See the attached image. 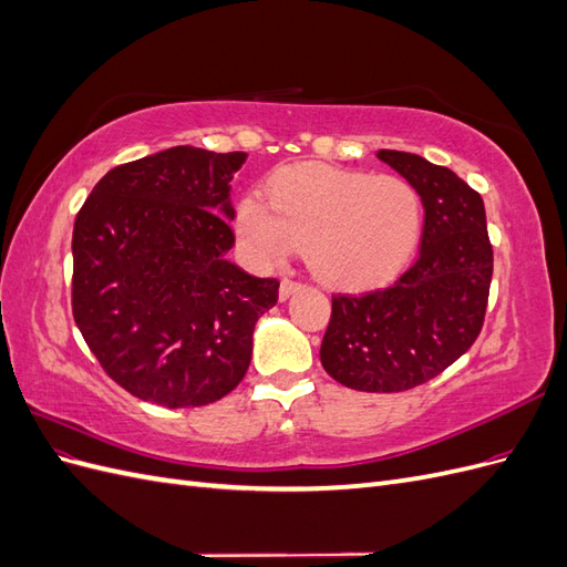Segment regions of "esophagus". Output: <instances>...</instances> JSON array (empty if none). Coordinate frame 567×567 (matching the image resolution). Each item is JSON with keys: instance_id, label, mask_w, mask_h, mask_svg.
I'll return each mask as SVG.
<instances>
[{"instance_id": "1", "label": "esophagus", "mask_w": 567, "mask_h": 567, "mask_svg": "<svg viewBox=\"0 0 567 567\" xmlns=\"http://www.w3.org/2000/svg\"><path fill=\"white\" fill-rule=\"evenodd\" d=\"M300 288V284L298 281H290V279H284L281 281V286H279V300H288L290 296L296 293V290Z\"/></svg>"}]
</instances>
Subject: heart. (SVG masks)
<instances>
[{
  "label": "heart",
  "instance_id": "heart-1",
  "mask_svg": "<svg viewBox=\"0 0 567 567\" xmlns=\"http://www.w3.org/2000/svg\"><path fill=\"white\" fill-rule=\"evenodd\" d=\"M236 210L238 241L250 265L271 267L305 246V262L333 288H369L398 274L416 250L423 208L406 179L323 163H296Z\"/></svg>",
  "mask_w": 567,
  "mask_h": 567
}]
</instances>
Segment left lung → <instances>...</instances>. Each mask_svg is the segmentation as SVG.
I'll return each mask as SVG.
<instances>
[{
  "instance_id": "1",
  "label": "left lung",
  "mask_w": 567,
  "mask_h": 567,
  "mask_svg": "<svg viewBox=\"0 0 567 567\" xmlns=\"http://www.w3.org/2000/svg\"><path fill=\"white\" fill-rule=\"evenodd\" d=\"M375 156L421 196V252L388 288L333 296L319 357L340 385L402 392L468 352L485 321L494 257L485 203L450 167L404 151Z\"/></svg>"
}]
</instances>
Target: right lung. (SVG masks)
<instances>
[{
  "mask_svg": "<svg viewBox=\"0 0 567 567\" xmlns=\"http://www.w3.org/2000/svg\"><path fill=\"white\" fill-rule=\"evenodd\" d=\"M246 153L173 146L113 167L73 229V317L99 364L167 409L229 394L250 364L277 279L227 260L231 179Z\"/></svg>",
  "mask_w": 567,
  "mask_h": 567,
  "instance_id": "obj_1",
  "label": "right lung"
}]
</instances>
